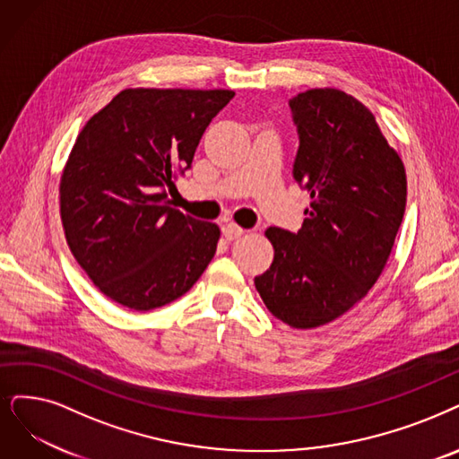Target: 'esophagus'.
I'll return each instance as SVG.
<instances>
[{"label":"esophagus","instance_id":"obj_1","mask_svg":"<svg viewBox=\"0 0 459 459\" xmlns=\"http://www.w3.org/2000/svg\"><path fill=\"white\" fill-rule=\"evenodd\" d=\"M222 233H224V237H226L228 241H235V239H239V237L245 233V230L241 226H237L235 222H228V224L222 226Z\"/></svg>","mask_w":459,"mask_h":459}]
</instances>
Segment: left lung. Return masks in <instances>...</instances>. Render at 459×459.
Segmentation results:
<instances>
[{
	"mask_svg": "<svg viewBox=\"0 0 459 459\" xmlns=\"http://www.w3.org/2000/svg\"><path fill=\"white\" fill-rule=\"evenodd\" d=\"M299 146L293 178L310 194L298 233L269 228L274 258L254 279L273 316L310 329L377 282L407 205V175L368 107L335 88L290 100Z\"/></svg>",
	"mask_w": 459,
	"mask_h": 459,
	"instance_id": "left-lung-1",
	"label": "left lung"
}]
</instances>
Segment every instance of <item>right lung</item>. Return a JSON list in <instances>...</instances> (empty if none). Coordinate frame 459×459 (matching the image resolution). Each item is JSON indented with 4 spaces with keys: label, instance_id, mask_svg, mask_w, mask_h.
<instances>
[{
    "label": "right lung",
    "instance_id": "right-lung-1",
    "mask_svg": "<svg viewBox=\"0 0 459 459\" xmlns=\"http://www.w3.org/2000/svg\"><path fill=\"white\" fill-rule=\"evenodd\" d=\"M231 90H122L79 134L60 182L67 245L107 298L168 305L195 284L220 230L169 207L175 177Z\"/></svg>",
    "mask_w": 459,
    "mask_h": 459
}]
</instances>
